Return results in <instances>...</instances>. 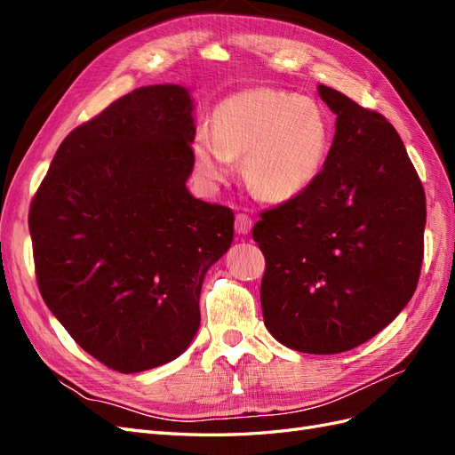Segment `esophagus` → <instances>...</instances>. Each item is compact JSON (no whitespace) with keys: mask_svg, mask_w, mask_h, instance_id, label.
Instances as JSON below:
<instances>
[{"mask_svg":"<svg viewBox=\"0 0 455 455\" xmlns=\"http://www.w3.org/2000/svg\"><path fill=\"white\" fill-rule=\"evenodd\" d=\"M252 229V218L246 216V214H237L235 218V231L239 235H249Z\"/></svg>","mask_w":455,"mask_h":455,"instance_id":"34e87169","label":"esophagus"}]
</instances>
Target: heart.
Here are the masks:
<instances>
[{"label": "heart", "mask_w": 455, "mask_h": 455, "mask_svg": "<svg viewBox=\"0 0 455 455\" xmlns=\"http://www.w3.org/2000/svg\"><path fill=\"white\" fill-rule=\"evenodd\" d=\"M330 144L323 108L307 96L251 89L222 100L212 129L201 125L194 156L206 184H222L243 157V176L258 196L286 199L319 172Z\"/></svg>", "instance_id": "b5f03b06"}]
</instances>
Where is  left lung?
Wrapping results in <instances>:
<instances>
[{
	"label": "left lung",
	"mask_w": 455,
	"mask_h": 455,
	"mask_svg": "<svg viewBox=\"0 0 455 455\" xmlns=\"http://www.w3.org/2000/svg\"><path fill=\"white\" fill-rule=\"evenodd\" d=\"M336 114L323 171L259 214L266 328L283 346L334 355L374 338L414 296L423 261L425 191L381 114L319 85Z\"/></svg>",
	"instance_id": "1"
}]
</instances>
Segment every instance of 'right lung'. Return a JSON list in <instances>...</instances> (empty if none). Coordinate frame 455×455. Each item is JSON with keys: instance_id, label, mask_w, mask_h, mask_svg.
I'll list each match as a JSON object with an SVG mask.
<instances>
[{"instance_id": "1", "label": "right lung", "mask_w": 455, "mask_h": 455, "mask_svg": "<svg viewBox=\"0 0 455 455\" xmlns=\"http://www.w3.org/2000/svg\"><path fill=\"white\" fill-rule=\"evenodd\" d=\"M194 136L188 89H134L66 136L30 204L41 296L121 374L188 349L204 273L233 241V211L186 188Z\"/></svg>"}]
</instances>
